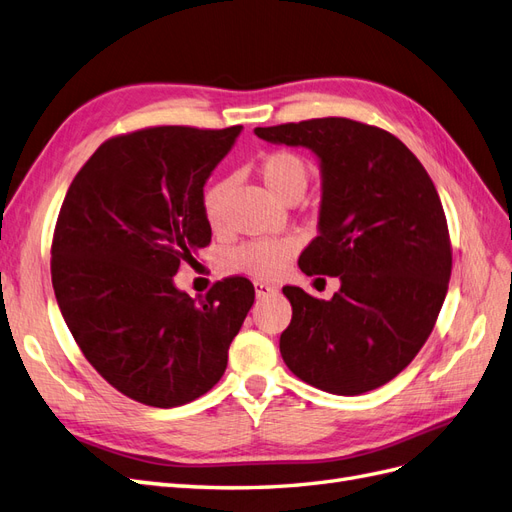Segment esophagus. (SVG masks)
Segmentation results:
<instances>
[{
    "instance_id": "obj_1",
    "label": "esophagus",
    "mask_w": 512,
    "mask_h": 512,
    "mask_svg": "<svg viewBox=\"0 0 512 512\" xmlns=\"http://www.w3.org/2000/svg\"><path fill=\"white\" fill-rule=\"evenodd\" d=\"M255 294H257V298H268V296L276 294V287L270 283H255Z\"/></svg>"
}]
</instances>
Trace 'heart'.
Instances as JSON below:
<instances>
[{
    "mask_svg": "<svg viewBox=\"0 0 512 512\" xmlns=\"http://www.w3.org/2000/svg\"><path fill=\"white\" fill-rule=\"evenodd\" d=\"M259 175L268 186V191L274 197L285 201L291 195H302L306 191L311 169L300 154L289 150H276L259 160ZM229 188V178H216L203 188L201 210L212 227H218L223 223ZM294 251V238L253 240L238 246L236 251L231 253V266L240 272L255 276V279H270V276H276L283 270L287 259L294 255Z\"/></svg>",
    "mask_w": 512,
    "mask_h": 512,
    "instance_id": "obj_1",
    "label": "heart"
}]
</instances>
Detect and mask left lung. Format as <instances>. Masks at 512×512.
Masks as SVG:
<instances>
[{
  "mask_svg": "<svg viewBox=\"0 0 512 512\" xmlns=\"http://www.w3.org/2000/svg\"><path fill=\"white\" fill-rule=\"evenodd\" d=\"M319 160V236L304 274L339 276L330 300L283 287L291 324L281 356L302 382L341 397L375 390L414 360L435 326L452 268L440 195L420 160L386 130L347 118L255 128Z\"/></svg>",
  "mask_w": 512,
  "mask_h": 512,
  "instance_id": "1",
  "label": "left lung"
}]
</instances>
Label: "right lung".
<instances>
[{
	"label": "right lung",
	"mask_w": 512,
	"mask_h": 512,
	"mask_svg": "<svg viewBox=\"0 0 512 512\" xmlns=\"http://www.w3.org/2000/svg\"><path fill=\"white\" fill-rule=\"evenodd\" d=\"M242 126H156L105 141L72 180L53 233L51 279L87 362L126 397L178 407L206 394L255 302L242 276L206 300L173 283L212 238L201 193Z\"/></svg>",
	"instance_id": "1"
}]
</instances>
